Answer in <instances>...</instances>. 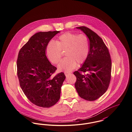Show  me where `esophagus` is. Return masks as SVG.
I'll return each mask as SVG.
<instances>
[{
  "instance_id": "1",
  "label": "esophagus",
  "mask_w": 132,
  "mask_h": 132,
  "mask_svg": "<svg viewBox=\"0 0 132 132\" xmlns=\"http://www.w3.org/2000/svg\"><path fill=\"white\" fill-rule=\"evenodd\" d=\"M71 73H70V72H64V74H65V75L66 76H67L69 74H70Z\"/></svg>"
}]
</instances>
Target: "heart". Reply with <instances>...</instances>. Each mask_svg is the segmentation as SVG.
<instances>
[{"label":"heart","instance_id":"obj_1","mask_svg":"<svg viewBox=\"0 0 132 132\" xmlns=\"http://www.w3.org/2000/svg\"><path fill=\"white\" fill-rule=\"evenodd\" d=\"M89 50V42L86 35L66 32L58 38L56 42L51 41L48 44L46 55L51 63L57 64L61 59L62 51H65L67 56L62 60L58 68L68 72L75 68L77 62L82 64L86 61Z\"/></svg>","mask_w":132,"mask_h":132}]
</instances>
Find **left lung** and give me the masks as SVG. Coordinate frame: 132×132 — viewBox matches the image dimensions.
Here are the masks:
<instances>
[{"mask_svg": "<svg viewBox=\"0 0 132 132\" xmlns=\"http://www.w3.org/2000/svg\"><path fill=\"white\" fill-rule=\"evenodd\" d=\"M76 28L82 30L88 37L90 50L82 66L74 72L77 78L75 86L81 98L95 101L106 92L109 86L111 77V57L108 48L97 34L85 26Z\"/></svg>", "mask_w": 132, "mask_h": 132, "instance_id": "left-lung-1", "label": "left lung"}]
</instances>
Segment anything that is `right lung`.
<instances>
[{"label": "right lung", "instance_id": "obj_1", "mask_svg": "<svg viewBox=\"0 0 132 132\" xmlns=\"http://www.w3.org/2000/svg\"><path fill=\"white\" fill-rule=\"evenodd\" d=\"M59 31H41L33 35L20 50L17 60L20 86L28 99L38 106L48 108L60 97L66 77L63 72L53 76L56 67L46 56V48Z\"/></svg>", "mask_w": 132, "mask_h": 132}]
</instances>
